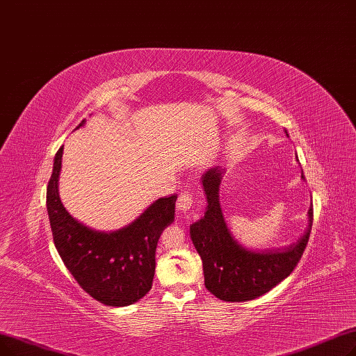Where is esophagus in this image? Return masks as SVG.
<instances>
[{"label":"esophagus","instance_id":"1","mask_svg":"<svg viewBox=\"0 0 356 356\" xmlns=\"http://www.w3.org/2000/svg\"><path fill=\"white\" fill-rule=\"evenodd\" d=\"M193 202H194L193 195L188 191H182V193H179L178 200H177V210L179 213L188 211L193 207Z\"/></svg>","mask_w":356,"mask_h":356}]
</instances>
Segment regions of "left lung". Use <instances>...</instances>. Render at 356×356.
I'll return each instance as SVG.
<instances>
[{
	"label": "left lung",
	"mask_w": 356,
	"mask_h": 356,
	"mask_svg": "<svg viewBox=\"0 0 356 356\" xmlns=\"http://www.w3.org/2000/svg\"><path fill=\"white\" fill-rule=\"evenodd\" d=\"M225 174V168L213 166L201 175L207 207L204 216L190 226V234L202 261L206 289L223 301H249L273 290L293 273L309 242L313 207L307 211L309 226L296 242L264 250L245 248L233 238L220 207L218 190Z\"/></svg>",
	"instance_id": "obj_1"
}]
</instances>
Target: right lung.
I'll return each mask as SVG.
<instances>
[{
	"label": "right lung",
	"instance_id": "obj_1",
	"mask_svg": "<svg viewBox=\"0 0 356 356\" xmlns=\"http://www.w3.org/2000/svg\"><path fill=\"white\" fill-rule=\"evenodd\" d=\"M86 124L82 120L76 127ZM63 146L54 161L46 206L59 255L81 289L110 307H126L152 289L161 233L174 222L177 195L158 198L140 216L111 232L91 229L74 218L59 197Z\"/></svg>",
	"mask_w": 356,
	"mask_h": 356
}]
</instances>
